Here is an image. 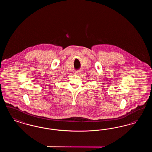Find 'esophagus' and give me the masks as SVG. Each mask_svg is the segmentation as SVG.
<instances>
[{
    "label": "esophagus",
    "instance_id": "esophagus-1",
    "mask_svg": "<svg viewBox=\"0 0 152 152\" xmlns=\"http://www.w3.org/2000/svg\"><path fill=\"white\" fill-rule=\"evenodd\" d=\"M80 73H81V71L79 70V71H76V72H75V74H76V75H79V74H80Z\"/></svg>",
    "mask_w": 152,
    "mask_h": 152
}]
</instances>
